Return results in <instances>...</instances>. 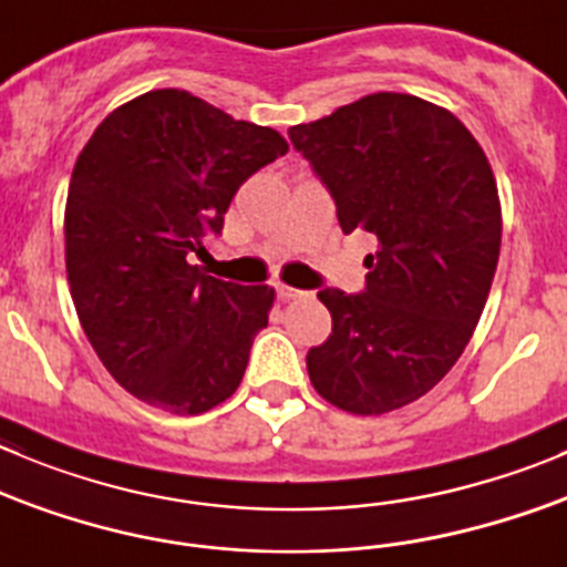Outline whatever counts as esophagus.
I'll return each mask as SVG.
<instances>
[{
	"label": "esophagus",
	"mask_w": 567,
	"mask_h": 567,
	"mask_svg": "<svg viewBox=\"0 0 567 567\" xmlns=\"http://www.w3.org/2000/svg\"><path fill=\"white\" fill-rule=\"evenodd\" d=\"M275 292H278V300H284V303H289V300L303 298V292H300V289L287 287V284H278V287H275Z\"/></svg>",
	"instance_id": "1"
}]
</instances>
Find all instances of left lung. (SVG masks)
Returning a JSON list of instances; mask_svg holds the SVG:
<instances>
[{
  "label": "left lung",
  "instance_id": "8db88e82",
  "mask_svg": "<svg viewBox=\"0 0 567 567\" xmlns=\"http://www.w3.org/2000/svg\"><path fill=\"white\" fill-rule=\"evenodd\" d=\"M289 138L331 192L339 228L379 239L364 292H317L333 331L306 355L309 379L342 412H395L454 368L487 303L501 250L489 161L454 113L395 91Z\"/></svg>",
  "mask_w": 567,
  "mask_h": 567
}]
</instances>
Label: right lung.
Listing matches in <instances>:
<instances>
[{
	"instance_id": "1",
	"label": "right lung",
	"mask_w": 567,
	"mask_h": 567,
	"mask_svg": "<svg viewBox=\"0 0 567 567\" xmlns=\"http://www.w3.org/2000/svg\"><path fill=\"white\" fill-rule=\"evenodd\" d=\"M289 150L188 91L158 89L102 118L66 197V275L80 326L138 401L203 414L241 384L275 289L188 264L241 183Z\"/></svg>"
}]
</instances>
